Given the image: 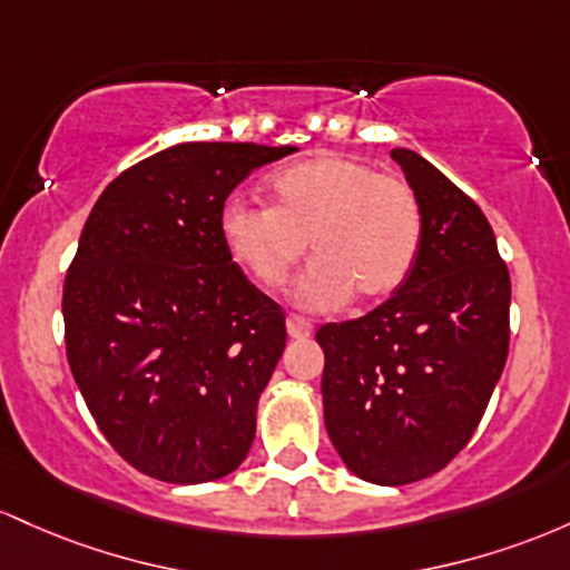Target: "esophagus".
Listing matches in <instances>:
<instances>
[{
  "mask_svg": "<svg viewBox=\"0 0 570 570\" xmlns=\"http://www.w3.org/2000/svg\"><path fill=\"white\" fill-rule=\"evenodd\" d=\"M285 325H287V334H291V338H306V336H312V328H315V325H312L309 320L298 317V315H287Z\"/></svg>",
  "mask_w": 570,
  "mask_h": 570,
  "instance_id": "1",
  "label": "esophagus"
}]
</instances>
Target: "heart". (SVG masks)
Here are the masks:
<instances>
[{
    "label": "heart",
    "instance_id": "obj_1",
    "mask_svg": "<svg viewBox=\"0 0 570 570\" xmlns=\"http://www.w3.org/2000/svg\"><path fill=\"white\" fill-rule=\"evenodd\" d=\"M272 207L232 199L220 236L258 285L277 291L306 255L293 298L306 309H338L355 296L385 302L406 283L423 245V209L412 185L357 158L315 156L268 180Z\"/></svg>",
    "mask_w": 570,
    "mask_h": 570
}]
</instances>
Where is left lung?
<instances>
[{
  "label": "left lung",
  "mask_w": 570,
  "mask_h": 570,
  "mask_svg": "<svg viewBox=\"0 0 570 570\" xmlns=\"http://www.w3.org/2000/svg\"><path fill=\"white\" fill-rule=\"evenodd\" d=\"M423 209L412 274L368 315L317 331L338 458L374 484L436 474L474 436L509 355V268L488 217L420 153L395 147Z\"/></svg>",
  "instance_id": "obj_1"
}]
</instances>
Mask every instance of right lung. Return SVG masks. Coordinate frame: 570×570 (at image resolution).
Instances as JSON below:
<instances>
[{"instance_id":"obj_1","label":"right lung","mask_w":570,"mask_h":570,"mask_svg":"<svg viewBox=\"0 0 570 570\" xmlns=\"http://www.w3.org/2000/svg\"><path fill=\"white\" fill-rule=\"evenodd\" d=\"M296 147L183 142L107 185L63 279L67 361L112 450L142 474L202 484L239 469L285 315L228 255L220 215Z\"/></svg>"}]
</instances>
